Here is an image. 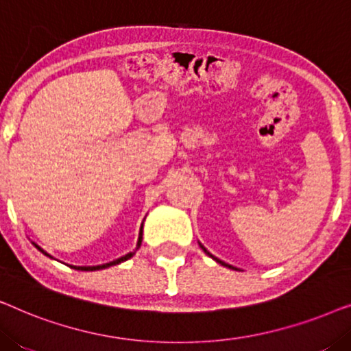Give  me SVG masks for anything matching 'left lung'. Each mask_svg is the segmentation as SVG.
<instances>
[{"instance_id":"8db88e82","label":"left lung","mask_w":351,"mask_h":351,"mask_svg":"<svg viewBox=\"0 0 351 351\" xmlns=\"http://www.w3.org/2000/svg\"><path fill=\"white\" fill-rule=\"evenodd\" d=\"M201 247H203V246H201ZM203 251H204L206 254H208V256H210V254H209L208 251H206V249H204V247H203ZM210 257H213L215 262H219V263H220V265H223V267H228V268H233V267H230V265H227V263H225V262H222V261H219V258H215L214 256H210ZM234 270H237V268H234Z\"/></svg>"}]
</instances>
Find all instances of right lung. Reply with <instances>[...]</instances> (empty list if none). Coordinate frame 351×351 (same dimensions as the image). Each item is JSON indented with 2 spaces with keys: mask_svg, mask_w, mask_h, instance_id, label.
Returning a JSON list of instances; mask_svg holds the SVG:
<instances>
[{
  "mask_svg": "<svg viewBox=\"0 0 351 351\" xmlns=\"http://www.w3.org/2000/svg\"><path fill=\"white\" fill-rule=\"evenodd\" d=\"M142 244V228H141V234H138V241H137V247L141 246ZM38 247V246H36ZM40 249V251L43 252V254H46L45 251H43L41 247H38ZM134 254L136 252H129V254H126V256L124 257H121V258H117V261H113V262H110V263H104V265H97V267H71V268H75V270H83V271H94V270H102V268H107V267H112V265H118V263H121V262H124V261H128V258H131ZM46 256H49V254H46Z\"/></svg>",
  "mask_w": 351,
  "mask_h": 351,
  "instance_id": "add662e5",
  "label": "right lung"
}]
</instances>
